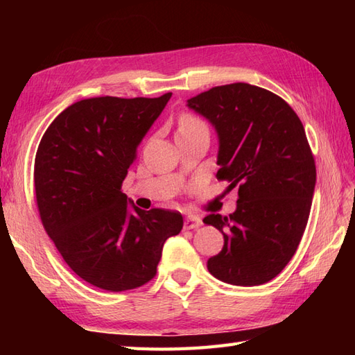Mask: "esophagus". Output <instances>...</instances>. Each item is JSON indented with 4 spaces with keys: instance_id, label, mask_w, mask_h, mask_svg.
I'll use <instances>...</instances> for the list:
<instances>
[{
    "instance_id": "34e87169",
    "label": "esophagus",
    "mask_w": 355,
    "mask_h": 355,
    "mask_svg": "<svg viewBox=\"0 0 355 355\" xmlns=\"http://www.w3.org/2000/svg\"><path fill=\"white\" fill-rule=\"evenodd\" d=\"M202 225V221L200 220L198 216H195V215H189L184 220V229L186 230H192V229H198V227H201Z\"/></svg>"
}]
</instances>
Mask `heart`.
Here are the masks:
<instances>
[{
	"instance_id": "b5f03b06",
	"label": "heart",
	"mask_w": 355,
	"mask_h": 355,
	"mask_svg": "<svg viewBox=\"0 0 355 355\" xmlns=\"http://www.w3.org/2000/svg\"><path fill=\"white\" fill-rule=\"evenodd\" d=\"M197 128H206V125L201 122L198 117H195L192 114H186L180 120L178 125V131H189V130H197Z\"/></svg>"
}]
</instances>
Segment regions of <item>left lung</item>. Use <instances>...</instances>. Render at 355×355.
I'll use <instances>...</instances> for the list:
<instances>
[{"mask_svg": "<svg viewBox=\"0 0 355 355\" xmlns=\"http://www.w3.org/2000/svg\"><path fill=\"white\" fill-rule=\"evenodd\" d=\"M220 137L216 178L236 187V210L210 214L224 247L210 275L232 285H261L296 253L310 216L315 163L304 125L282 97L244 82L214 87L187 101Z\"/></svg>", "mask_w": 355, "mask_h": 355, "instance_id": "1", "label": "left lung"}]
</instances>
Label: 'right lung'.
Instances as JSON below:
<instances>
[{
  "label": "right lung",
  "mask_w": 355,
  "mask_h": 355,
  "mask_svg": "<svg viewBox=\"0 0 355 355\" xmlns=\"http://www.w3.org/2000/svg\"><path fill=\"white\" fill-rule=\"evenodd\" d=\"M172 93L93 97L70 105L44 132L35 158L36 205L45 232L74 273L107 291L134 290L157 273L180 212L141 210L122 183L137 146Z\"/></svg>",
  "instance_id": "obj_1"
}]
</instances>
